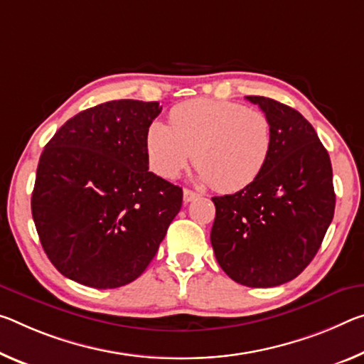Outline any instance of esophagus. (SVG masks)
<instances>
[{
  "mask_svg": "<svg viewBox=\"0 0 364 364\" xmlns=\"http://www.w3.org/2000/svg\"><path fill=\"white\" fill-rule=\"evenodd\" d=\"M198 198H199V194L191 191V189H184V191H183V200L186 204L191 203V200H194V199H198Z\"/></svg>",
  "mask_w": 364,
  "mask_h": 364,
  "instance_id": "1",
  "label": "esophagus"
}]
</instances>
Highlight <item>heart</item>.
Segmentation results:
<instances>
[{
    "instance_id": "1",
    "label": "heart",
    "mask_w": 364,
    "mask_h": 364,
    "mask_svg": "<svg viewBox=\"0 0 364 364\" xmlns=\"http://www.w3.org/2000/svg\"><path fill=\"white\" fill-rule=\"evenodd\" d=\"M170 124L154 121L146 132L151 168L175 178L193 159L203 181L223 193L255 183L272 152V128L262 112L241 103L196 99L170 112Z\"/></svg>"
}]
</instances>
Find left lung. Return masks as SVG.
Listing matches in <instances>:
<instances>
[{"label":"left lung","mask_w":364,"mask_h":364,"mask_svg":"<svg viewBox=\"0 0 364 364\" xmlns=\"http://www.w3.org/2000/svg\"><path fill=\"white\" fill-rule=\"evenodd\" d=\"M272 128V152L255 183L212 198L210 243L223 272L267 288L298 277L319 251L336 209L332 165L309 121L295 108L247 95Z\"/></svg>","instance_id":"left-lung-1"}]
</instances>
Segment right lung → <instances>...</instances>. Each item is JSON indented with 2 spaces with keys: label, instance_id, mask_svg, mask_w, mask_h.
<instances>
[{
  "label": "right lung",
  "instance_id": "obj_1",
  "mask_svg": "<svg viewBox=\"0 0 364 364\" xmlns=\"http://www.w3.org/2000/svg\"><path fill=\"white\" fill-rule=\"evenodd\" d=\"M159 102L113 100L68 119L45 146L32 217L51 264L77 284L136 280L181 209L183 189L149 171Z\"/></svg>",
  "mask_w": 364,
  "mask_h": 364
}]
</instances>
